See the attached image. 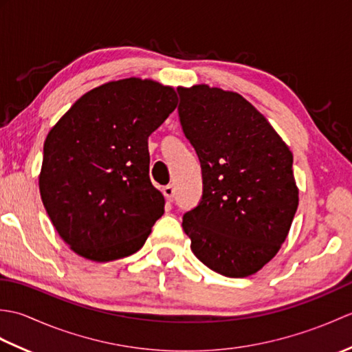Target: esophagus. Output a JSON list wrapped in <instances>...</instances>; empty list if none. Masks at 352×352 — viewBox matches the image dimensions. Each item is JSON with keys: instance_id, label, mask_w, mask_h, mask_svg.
<instances>
[{"instance_id": "34e87169", "label": "esophagus", "mask_w": 352, "mask_h": 352, "mask_svg": "<svg viewBox=\"0 0 352 352\" xmlns=\"http://www.w3.org/2000/svg\"><path fill=\"white\" fill-rule=\"evenodd\" d=\"M162 192H163L164 198H166L168 201H172V198H174V195H175V189H174V186H172V184L164 186V188L162 189Z\"/></svg>"}]
</instances>
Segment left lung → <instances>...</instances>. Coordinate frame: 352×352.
Masks as SVG:
<instances>
[{
  "instance_id": "8db88e82",
  "label": "left lung",
  "mask_w": 352,
  "mask_h": 352,
  "mask_svg": "<svg viewBox=\"0 0 352 352\" xmlns=\"http://www.w3.org/2000/svg\"><path fill=\"white\" fill-rule=\"evenodd\" d=\"M178 116L203 170V198L183 216L193 254L243 278L271 261L298 208L294 155L260 111L236 92L178 87Z\"/></svg>"
}]
</instances>
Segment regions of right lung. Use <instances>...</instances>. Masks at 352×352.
<instances>
[{"mask_svg": "<svg viewBox=\"0 0 352 352\" xmlns=\"http://www.w3.org/2000/svg\"><path fill=\"white\" fill-rule=\"evenodd\" d=\"M174 87L124 78L81 96L43 144L41 198L69 248L94 261L139 251L164 198L149 180L148 138L177 107Z\"/></svg>", "mask_w": 352, "mask_h": 352, "instance_id": "add662e5", "label": "right lung"}]
</instances>
